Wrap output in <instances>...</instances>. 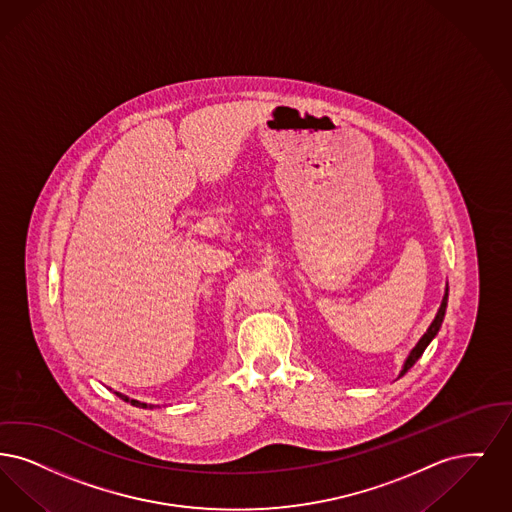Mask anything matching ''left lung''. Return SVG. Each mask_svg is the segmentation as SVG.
I'll use <instances>...</instances> for the list:
<instances>
[{
	"label": "left lung",
	"mask_w": 512,
	"mask_h": 512,
	"mask_svg": "<svg viewBox=\"0 0 512 512\" xmlns=\"http://www.w3.org/2000/svg\"><path fill=\"white\" fill-rule=\"evenodd\" d=\"M445 308H447V289H445L444 300H442V306H440V310L436 313V317H434V321H432V325L428 327V331L424 333L423 338L419 340V344L413 348V352L409 354L407 357V361H405V365H403V371H401L400 377H403L415 363H417V359L423 356L424 350H426V346L432 342V338L438 334L440 331V327H442V321H444Z\"/></svg>",
	"instance_id": "left-lung-1"
}]
</instances>
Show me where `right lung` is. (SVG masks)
Returning <instances> with one entry per match:
<instances>
[{
    "label": "right lung",
    "instance_id": "right-lung-1",
    "mask_svg": "<svg viewBox=\"0 0 512 512\" xmlns=\"http://www.w3.org/2000/svg\"><path fill=\"white\" fill-rule=\"evenodd\" d=\"M116 396H118V398H122L124 401H130V403L135 405V407H147V403H141V401L137 400H130V398H126V396H122V394H118V392H116Z\"/></svg>",
    "mask_w": 512,
    "mask_h": 512
}]
</instances>
